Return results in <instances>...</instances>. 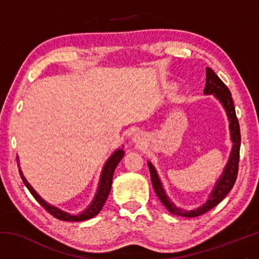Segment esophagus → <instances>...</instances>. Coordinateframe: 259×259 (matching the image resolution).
I'll return each mask as SVG.
<instances>
[{
    "mask_svg": "<svg viewBox=\"0 0 259 259\" xmlns=\"http://www.w3.org/2000/svg\"><path fill=\"white\" fill-rule=\"evenodd\" d=\"M134 142L138 143V144H142V143H143V137H142V136H140L139 134H136V135L134 136Z\"/></svg>",
    "mask_w": 259,
    "mask_h": 259,
    "instance_id": "esophagus-1",
    "label": "esophagus"
}]
</instances>
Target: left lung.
Listing matches in <instances>:
<instances>
[{
    "label": "left lung",
    "instance_id": "left-lung-1",
    "mask_svg": "<svg viewBox=\"0 0 259 259\" xmlns=\"http://www.w3.org/2000/svg\"><path fill=\"white\" fill-rule=\"evenodd\" d=\"M205 87H204V94L205 95H214L216 97L221 100L223 106L225 107L227 115H229L230 120V129H231V136H232V142H233V148H232L230 160L227 162V165L224 170V174L221 177V179L216 183L214 190L212 191L211 195L209 196L208 201L203 203L201 207L195 210H191V211H185L177 207H175L172 202H170L169 199L166 198L165 193L162 188V185L160 183V179L157 177V174L155 171L154 166L152 163L148 162V168H150L151 179L153 187L156 193L157 198L163 203L164 207L168 209L170 213L175 214V216H181V217H198L201 214L209 211L210 209L221 202V201L229 194L230 191L233 188L236 177H238L239 171V160H240V144H241V134H240V124L235 114V107L233 99H232V95L229 88L219 78L216 73H214L211 68L207 67L205 68Z\"/></svg>",
    "mask_w": 259,
    "mask_h": 259
}]
</instances>
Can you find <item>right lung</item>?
<instances>
[{"label":"right lung","mask_w":259,"mask_h":259,"mask_svg":"<svg viewBox=\"0 0 259 259\" xmlns=\"http://www.w3.org/2000/svg\"><path fill=\"white\" fill-rule=\"evenodd\" d=\"M123 155H124L123 150H119L114 153L111 157H109L103 169L102 177H100L98 192H97V194H96L95 200L93 201V203L89 205V208H87L84 211L80 214H76V216H73V214H69L67 212L61 211V210L52 207V205H50V204H48L46 201H43L40 196L36 194V192H35L32 188V186H30L27 183V181H26L25 177L23 176V174H21V170H19V174H20V177H21V179H23V182L26 185V187H27L28 191L30 192V194H32L35 198V200H36L37 202L40 203L42 207L45 208L50 214H52L55 218L59 219V221H65V222H82V221H87V219L95 217L96 214H98L100 210L103 209L104 203L106 202L109 192H111L114 170H115L116 165L119 164V162L121 161L122 157H123Z\"/></svg>","instance_id":"add662e5"}]
</instances>
